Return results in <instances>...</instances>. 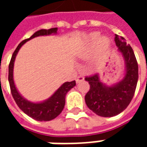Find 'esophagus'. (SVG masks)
<instances>
[{
  "mask_svg": "<svg viewBox=\"0 0 147 147\" xmlns=\"http://www.w3.org/2000/svg\"><path fill=\"white\" fill-rule=\"evenodd\" d=\"M84 80V77L83 76H79L76 78V83H79L80 82H82Z\"/></svg>",
  "mask_w": 147,
  "mask_h": 147,
  "instance_id": "1",
  "label": "esophagus"
}]
</instances>
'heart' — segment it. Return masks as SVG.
Here are the masks:
<instances>
[{"instance_id":"1","label":"heart","mask_w":147,"mask_h":147,"mask_svg":"<svg viewBox=\"0 0 147 147\" xmlns=\"http://www.w3.org/2000/svg\"><path fill=\"white\" fill-rule=\"evenodd\" d=\"M100 38V35L98 33H94L90 35V40H91V42L93 43H97L98 42L100 43V45H102V47H107L109 45V40L105 38H102L101 39H99Z\"/></svg>"}]
</instances>
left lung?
Masks as SVG:
<instances>
[{
    "mask_svg": "<svg viewBox=\"0 0 147 147\" xmlns=\"http://www.w3.org/2000/svg\"><path fill=\"white\" fill-rule=\"evenodd\" d=\"M115 42L125 62L126 72L123 80L109 86L101 82L98 74L85 78L90 84L89 91L85 96L86 105L94 113L103 117L118 115L128 106L135 94L139 78L138 63L131 45L117 34H115Z\"/></svg>",
    "mask_w": 147,
    "mask_h": 147,
    "instance_id": "1",
    "label": "left lung"
}]
</instances>
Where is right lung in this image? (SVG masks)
Listing matches in <instances>:
<instances>
[{"instance_id":"right-lung-1","label":"right lung","mask_w":147,"mask_h":147,"mask_svg":"<svg viewBox=\"0 0 147 147\" xmlns=\"http://www.w3.org/2000/svg\"><path fill=\"white\" fill-rule=\"evenodd\" d=\"M57 27L51 28L49 30L42 29L35 32L30 38L21 42L11 56V61L8 66V82L10 85L11 95L13 97L15 102L17 104L19 108L24 113H26L27 116L38 121H49V120H53L58 115L61 114L65 105V96L71 88H73L76 86V81L74 80L71 82H66L63 83L49 98L44 102H38V103L30 102L24 98L23 96H21L15 85L14 80H13V67H14L15 59L20 49L25 42L35 37L57 34Z\"/></svg>"}]
</instances>
